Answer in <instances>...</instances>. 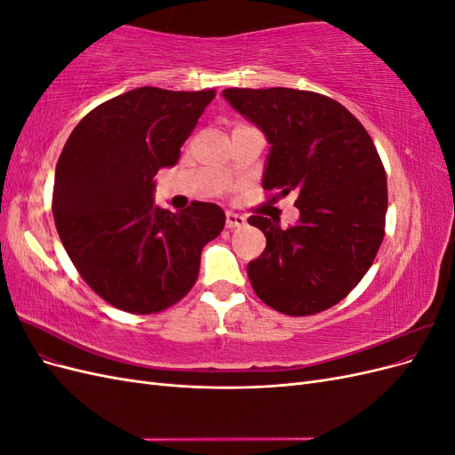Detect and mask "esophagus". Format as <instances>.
Returning <instances> with one entry per match:
<instances>
[{
  "label": "esophagus",
  "mask_w": 455,
  "mask_h": 455,
  "mask_svg": "<svg viewBox=\"0 0 455 455\" xmlns=\"http://www.w3.org/2000/svg\"><path fill=\"white\" fill-rule=\"evenodd\" d=\"M246 224V218L243 216V214H237V212H231V211H228L226 212V226L228 228H241V226H244Z\"/></svg>",
  "instance_id": "obj_1"
}]
</instances>
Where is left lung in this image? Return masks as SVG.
I'll return each mask as SVG.
<instances>
[{
  "label": "left lung",
  "mask_w": 455,
  "mask_h": 455,
  "mask_svg": "<svg viewBox=\"0 0 455 455\" xmlns=\"http://www.w3.org/2000/svg\"><path fill=\"white\" fill-rule=\"evenodd\" d=\"M224 99L271 144L266 191H294L299 220L283 229L266 216V251L246 273L275 311L304 316L346 298L374 264L385 235L387 178L370 134L347 108L298 89H226Z\"/></svg>",
  "instance_id": "obj_1"
}]
</instances>
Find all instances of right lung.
<instances>
[{
  "label": "right lung",
  "mask_w": 455,
  "mask_h": 455,
  "mask_svg": "<svg viewBox=\"0 0 455 455\" xmlns=\"http://www.w3.org/2000/svg\"><path fill=\"white\" fill-rule=\"evenodd\" d=\"M216 91L132 89L77 123L54 171L52 216L81 277L108 304L159 313L196 284L203 246L224 229L214 203H154V176L180 159Z\"/></svg>",
  "instance_id": "right-lung-1"
}]
</instances>
